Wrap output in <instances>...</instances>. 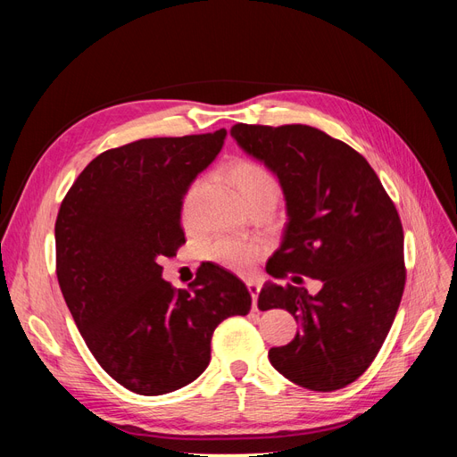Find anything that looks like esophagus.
Segmentation results:
<instances>
[{
  "label": "esophagus",
  "instance_id": "obj_1",
  "mask_svg": "<svg viewBox=\"0 0 457 457\" xmlns=\"http://www.w3.org/2000/svg\"><path fill=\"white\" fill-rule=\"evenodd\" d=\"M247 289H250L252 299H253V305H252V309H253V311H259V309H257V295H259V289H261V286H259L257 282L250 280V282H247Z\"/></svg>",
  "mask_w": 457,
  "mask_h": 457
}]
</instances>
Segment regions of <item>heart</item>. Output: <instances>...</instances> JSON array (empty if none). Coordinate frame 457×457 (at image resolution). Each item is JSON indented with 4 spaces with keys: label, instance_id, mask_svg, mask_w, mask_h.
I'll return each mask as SVG.
<instances>
[{
    "label": "heart",
    "instance_id": "heart-1",
    "mask_svg": "<svg viewBox=\"0 0 457 457\" xmlns=\"http://www.w3.org/2000/svg\"><path fill=\"white\" fill-rule=\"evenodd\" d=\"M227 177L230 185L237 188L238 196L242 198L244 205L250 207L255 204H276L280 196V185L276 177L262 168L261 163L253 160H237L227 168ZM200 190V183L192 185L187 192L183 202V220L188 223L192 215V205H195L196 195ZM262 253V245L259 242H247V240H232V238H219L213 240L205 247L207 259H212L219 265H223L234 272L247 274L255 261Z\"/></svg>",
    "mask_w": 457,
    "mask_h": 457
}]
</instances>
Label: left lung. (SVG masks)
<instances>
[{"label": "left lung", "mask_w": 457, "mask_h": 457, "mask_svg": "<svg viewBox=\"0 0 457 457\" xmlns=\"http://www.w3.org/2000/svg\"><path fill=\"white\" fill-rule=\"evenodd\" d=\"M230 135L284 192L287 223L267 272L322 282L316 295L292 284L262 286L257 307L286 309L301 324L292 343L269 351V361L305 389L337 391L373 362L403 299L396 207L366 158L320 129L237 123Z\"/></svg>", "instance_id": "obj_1"}]
</instances>
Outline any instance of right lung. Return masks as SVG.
Wrapping results in <instances>:
<instances>
[{
    "mask_svg": "<svg viewBox=\"0 0 457 457\" xmlns=\"http://www.w3.org/2000/svg\"><path fill=\"white\" fill-rule=\"evenodd\" d=\"M225 139L219 129L106 150L61 204V292L96 362L137 395L195 381L210 364L215 328L252 309L245 284L213 262L198 269L188 292L162 278L160 259L185 244L183 198Z\"/></svg>",
    "mask_w": 457,
    "mask_h": 457,
    "instance_id": "add662e5",
    "label": "right lung"
}]
</instances>
